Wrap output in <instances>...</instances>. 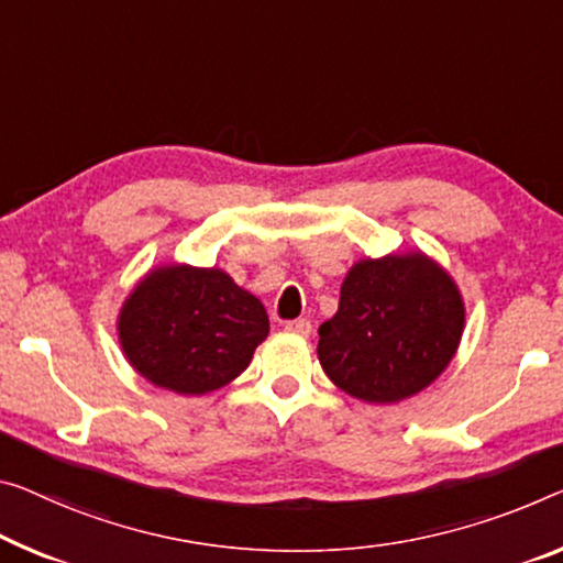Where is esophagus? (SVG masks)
<instances>
[{
    "mask_svg": "<svg viewBox=\"0 0 563 563\" xmlns=\"http://www.w3.org/2000/svg\"><path fill=\"white\" fill-rule=\"evenodd\" d=\"M284 330L299 336H309L311 334V322L309 319H291V322L284 324Z\"/></svg>",
    "mask_w": 563,
    "mask_h": 563,
    "instance_id": "34e87169",
    "label": "esophagus"
}]
</instances>
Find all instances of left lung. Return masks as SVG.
<instances>
[{"mask_svg": "<svg viewBox=\"0 0 563 563\" xmlns=\"http://www.w3.org/2000/svg\"><path fill=\"white\" fill-rule=\"evenodd\" d=\"M463 327V294L435 258H360L342 282L340 309L319 327L317 354L340 390L390 405L443 375Z\"/></svg>", "mask_w": 563, "mask_h": 563, "instance_id": "1", "label": "left lung"}]
</instances>
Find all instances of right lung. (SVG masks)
<instances>
[{
	"label": "right lung",
	"mask_w": 563,
	"mask_h": 563,
	"mask_svg": "<svg viewBox=\"0 0 563 563\" xmlns=\"http://www.w3.org/2000/svg\"><path fill=\"white\" fill-rule=\"evenodd\" d=\"M266 334L269 317L262 301L216 266H155L118 314V340L131 367L178 395L229 385Z\"/></svg>",
	"instance_id": "1"
}]
</instances>
